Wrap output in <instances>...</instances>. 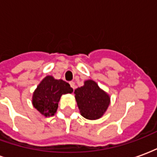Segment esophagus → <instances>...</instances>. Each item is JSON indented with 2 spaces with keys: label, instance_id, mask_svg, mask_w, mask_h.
<instances>
[{
  "label": "esophagus",
  "instance_id": "34e87169",
  "mask_svg": "<svg viewBox=\"0 0 157 157\" xmlns=\"http://www.w3.org/2000/svg\"><path fill=\"white\" fill-rule=\"evenodd\" d=\"M70 85H71V86L73 89L75 88V82H70Z\"/></svg>",
  "mask_w": 157,
  "mask_h": 157
}]
</instances>
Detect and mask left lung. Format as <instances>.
<instances>
[{
  "instance_id": "8db88e82",
  "label": "left lung",
  "mask_w": 157,
  "mask_h": 157,
  "mask_svg": "<svg viewBox=\"0 0 157 157\" xmlns=\"http://www.w3.org/2000/svg\"><path fill=\"white\" fill-rule=\"evenodd\" d=\"M75 98L80 113L85 118L95 120L102 117L110 103V97L92 80L75 90Z\"/></svg>"
}]
</instances>
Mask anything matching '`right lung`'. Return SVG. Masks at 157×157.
Listing matches in <instances>:
<instances>
[{
  "label": "right lung",
  "instance_id": "add662e5",
  "mask_svg": "<svg viewBox=\"0 0 157 157\" xmlns=\"http://www.w3.org/2000/svg\"><path fill=\"white\" fill-rule=\"evenodd\" d=\"M73 89L63 80H56L51 75L43 79L33 94V105L45 117L53 116L63 94L71 93Z\"/></svg>",
  "mask_w": 157,
  "mask_h": 157
}]
</instances>
